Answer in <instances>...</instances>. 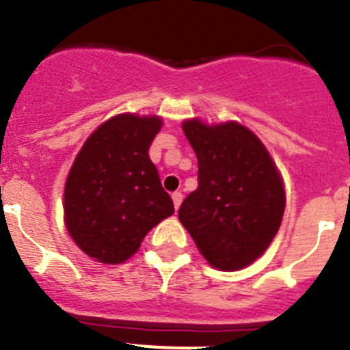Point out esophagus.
Instances as JSON below:
<instances>
[{
    "mask_svg": "<svg viewBox=\"0 0 350 350\" xmlns=\"http://www.w3.org/2000/svg\"><path fill=\"white\" fill-rule=\"evenodd\" d=\"M172 200H173V205H175V210H178V206H180V203H182V193H180V191H175V193L172 194Z\"/></svg>",
    "mask_w": 350,
    "mask_h": 350,
    "instance_id": "esophagus-1",
    "label": "esophagus"
}]
</instances>
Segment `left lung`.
<instances>
[{
    "label": "left lung",
    "instance_id": "obj_1",
    "mask_svg": "<svg viewBox=\"0 0 350 350\" xmlns=\"http://www.w3.org/2000/svg\"><path fill=\"white\" fill-rule=\"evenodd\" d=\"M182 128L198 157V189L182 202L178 219L212 267H249L282 222L286 194L275 163L242 124L193 119Z\"/></svg>",
    "mask_w": 350,
    "mask_h": 350
}]
</instances>
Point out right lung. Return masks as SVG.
<instances>
[{
  "instance_id": "1",
  "label": "right lung",
  "mask_w": 350,
  "mask_h": 350,
  "mask_svg": "<svg viewBox=\"0 0 350 350\" xmlns=\"http://www.w3.org/2000/svg\"><path fill=\"white\" fill-rule=\"evenodd\" d=\"M159 129V117H113L88 138L71 166L64 187L66 228L96 261H126L145 234L175 212L148 157Z\"/></svg>"
}]
</instances>
